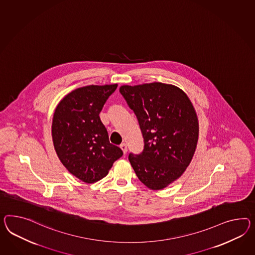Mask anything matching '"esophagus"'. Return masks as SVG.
Returning <instances> with one entry per match:
<instances>
[{
  "instance_id": "esophagus-1",
  "label": "esophagus",
  "mask_w": 255,
  "mask_h": 255,
  "mask_svg": "<svg viewBox=\"0 0 255 255\" xmlns=\"http://www.w3.org/2000/svg\"><path fill=\"white\" fill-rule=\"evenodd\" d=\"M120 148H121V149H122V150H123L124 154H126V153H127V151H128V146H127V144H121V145H120Z\"/></svg>"
}]
</instances>
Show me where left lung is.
I'll list each match as a JSON object with an SVG mask.
<instances>
[{
	"instance_id": "1",
	"label": "left lung",
	"mask_w": 255,
	"mask_h": 255,
	"mask_svg": "<svg viewBox=\"0 0 255 255\" xmlns=\"http://www.w3.org/2000/svg\"><path fill=\"white\" fill-rule=\"evenodd\" d=\"M119 92L137 117L143 150L128 154L138 179L162 189L181 176L194 154L199 126L186 93L159 82L121 86Z\"/></svg>"
}]
</instances>
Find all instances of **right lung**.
I'll return each instance as SVG.
<instances>
[{
    "mask_svg": "<svg viewBox=\"0 0 255 255\" xmlns=\"http://www.w3.org/2000/svg\"><path fill=\"white\" fill-rule=\"evenodd\" d=\"M118 84L86 86L63 99L52 119L54 149L60 161L74 176L86 183L104 178L123 155L110 143L100 113Z\"/></svg>",
    "mask_w": 255,
    "mask_h": 255,
    "instance_id": "add662e5",
    "label": "right lung"
}]
</instances>
